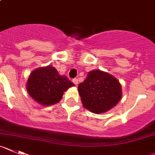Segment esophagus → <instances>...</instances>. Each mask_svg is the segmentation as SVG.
Wrapping results in <instances>:
<instances>
[{"instance_id":"obj_1","label":"esophagus","mask_w":155,"mask_h":155,"mask_svg":"<svg viewBox=\"0 0 155 155\" xmlns=\"http://www.w3.org/2000/svg\"><path fill=\"white\" fill-rule=\"evenodd\" d=\"M72 82H73L74 84H75V85L77 86V84H78V79H76V78H75V79H72Z\"/></svg>"}]
</instances>
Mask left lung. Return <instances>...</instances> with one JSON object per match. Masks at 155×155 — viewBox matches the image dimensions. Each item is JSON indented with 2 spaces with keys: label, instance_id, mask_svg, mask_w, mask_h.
Returning <instances> with one entry per match:
<instances>
[{
  "label": "left lung",
  "instance_id": "left-lung-1",
  "mask_svg": "<svg viewBox=\"0 0 155 155\" xmlns=\"http://www.w3.org/2000/svg\"><path fill=\"white\" fill-rule=\"evenodd\" d=\"M78 91L83 107L96 114L111 110L122 97V86L118 79L97 69L87 74Z\"/></svg>",
  "mask_w": 155,
  "mask_h": 155
}]
</instances>
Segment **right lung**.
I'll use <instances>...</instances> for the list:
<instances>
[{
    "label": "right lung",
    "instance_id": "right-lung-1",
    "mask_svg": "<svg viewBox=\"0 0 155 155\" xmlns=\"http://www.w3.org/2000/svg\"><path fill=\"white\" fill-rule=\"evenodd\" d=\"M74 83L65 76H60L54 67L39 68L31 72L26 84L28 93L37 102L43 105L58 103L63 94Z\"/></svg>",
    "mask_w": 155,
    "mask_h": 155
}]
</instances>
